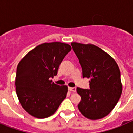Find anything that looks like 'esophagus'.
<instances>
[{"label": "esophagus", "instance_id": "34e87169", "mask_svg": "<svg viewBox=\"0 0 133 133\" xmlns=\"http://www.w3.org/2000/svg\"><path fill=\"white\" fill-rule=\"evenodd\" d=\"M69 90H70V91H72V92H76L77 89H76V87H69Z\"/></svg>", "mask_w": 133, "mask_h": 133}]
</instances>
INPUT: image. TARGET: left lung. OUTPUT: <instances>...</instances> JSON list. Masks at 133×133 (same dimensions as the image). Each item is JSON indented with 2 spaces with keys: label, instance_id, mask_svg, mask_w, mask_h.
I'll list each match as a JSON object with an SVG mask.
<instances>
[{
  "label": "left lung",
  "instance_id": "obj_1",
  "mask_svg": "<svg viewBox=\"0 0 133 133\" xmlns=\"http://www.w3.org/2000/svg\"><path fill=\"white\" fill-rule=\"evenodd\" d=\"M79 61L83 78H90V89L77 87L81 97L80 112L91 120L106 117L118 103L122 93L121 72L115 60L97 46L71 43Z\"/></svg>",
  "mask_w": 133,
  "mask_h": 133
}]
</instances>
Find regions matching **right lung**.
<instances>
[{
  "instance_id": "1",
  "label": "right lung",
  "mask_w": 133,
  "mask_h": 133,
  "mask_svg": "<svg viewBox=\"0 0 133 133\" xmlns=\"http://www.w3.org/2000/svg\"><path fill=\"white\" fill-rule=\"evenodd\" d=\"M71 50L65 43H43L27 54L16 69V92L23 109L44 118L53 115L66 97L68 88L52 83L60 64Z\"/></svg>"
}]
</instances>
